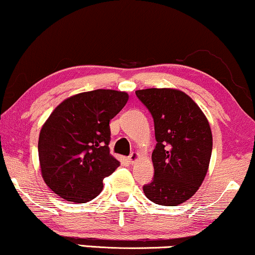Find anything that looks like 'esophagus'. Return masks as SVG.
<instances>
[{
	"mask_svg": "<svg viewBox=\"0 0 255 255\" xmlns=\"http://www.w3.org/2000/svg\"><path fill=\"white\" fill-rule=\"evenodd\" d=\"M138 157H139L138 152H136V151H132V152H131L130 155H128V162H130V163H133L134 161H136L137 158H138Z\"/></svg>",
	"mask_w": 255,
	"mask_h": 255,
	"instance_id": "1",
	"label": "esophagus"
}]
</instances>
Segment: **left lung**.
Wrapping results in <instances>:
<instances>
[{
	"label": "left lung",
	"mask_w": 255,
	"mask_h": 255,
	"mask_svg": "<svg viewBox=\"0 0 255 255\" xmlns=\"http://www.w3.org/2000/svg\"><path fill=\"white\" fill-rule=\"evenodd\" d=\"M154 119V178L143 186L146 198L176 206L198 191L210 162L212 134L208 119L187 94L176 89L136 92Z\"/></svg>",
	"instance_id": "8db88e82"
}]
</instances>
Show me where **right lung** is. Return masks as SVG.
Instances as JSON below:
<instances>
[{
	"mask_svg": "<svg viewBox=\"0 0 255 255\" xmlns=\"http://www.w3.org/2000/svg\"><path fill=\"white\" fill-rule=\"evenodd\" d=\"M128 100L112 89L81 93L51 113L38 142L41 175L68 202L86 203L103 191L104 178L119 167L110 154V122Z\"/></svg>",
	"mask_w": 255,
	"mask_h": 255,
	"instance_id": "right-lung-1",
	"label": "right lung"
}]
</instances>
